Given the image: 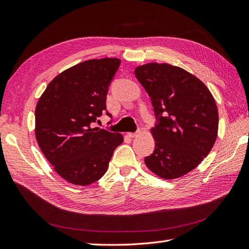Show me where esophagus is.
Returning a JSON list of instances; mask_svg holds the SVG:
<instances>
[{"label": "esophagus", "mask_w": 249, "mask_h": 249, "mask_svg": "<svg viewBox=\"0 0 249 249\" xmlns=\"http://www.w3.org/2000/svg\"><path fill=\"white\" fill-rule=\"evenodd\" d=\"M127 135H128V137H130V138H136V137H138V136L140 135V131H137V132H128V133H127Z\"/></svg>", "instance_id": "obj_1"}]
</instances>
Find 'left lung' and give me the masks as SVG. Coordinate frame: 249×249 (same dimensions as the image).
I'll return each instance as SVG.
<instances>
[{"mask_svg": "<svg viewBox=\"0 0 249 249\" xmlns=\"http://www.w3.org/2000/svg\"><path fill=\"white\" fill-rule=\"evenodd\" d=\"M151 99L159 123L150 132L154 154L147 168L164 180H175L195 169L213 147L219 113L207 86L196 75L167 63H147L135 69Z\"/></svg>", "mask_w": 249, "mask_h": 249, "instance_id": "8db88e82", "label": "left lung"}]
</instances>
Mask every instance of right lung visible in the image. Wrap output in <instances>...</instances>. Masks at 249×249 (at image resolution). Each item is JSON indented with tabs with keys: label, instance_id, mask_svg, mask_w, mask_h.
<instances>
[{
	"label": "right lung",
	"instance_id": "1",
	"mask_svg": "<svg viewBox=\"0 0 249 249\" xmlns=\"http://www.w3.org/2000/svg\"><path fill=\"white\" fill-rule=\"evenodd\" d=\"M120 63L103 58L76 64L56 75L36 103V142L55 173L74 185L100 180L124 141L121 133L92 127L106 109L108 85Z\"/></svg>",
	"mask_w": 249,
	"mask_h": 249
}]
</instances>
